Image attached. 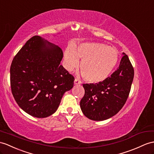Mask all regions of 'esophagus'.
<instances>
[{
  "mask_svg": "<svg viewBox=\"0 0 154 154\" xmlns=\"http://www.w3.org/2000/svg\"><path fill=\"white\" fill-rule=\"evenodd\" d=\"M80 80H78V79H75L74 80V85H78V84H80Z\"/></svg>",
  "mask_w": 154,
  "mask_h": 154,
  "instance_id": "34e87169",
  "label": "esophagus"
}]
</instances>
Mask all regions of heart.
Returning <instances> with one entry per match:
<instances>
[{"label":"heart","instance_id":"b5f03b06","mask_svg":"<svg viewBox=\"0 0 154 154\" xmlns=\"http://www.w3.org/2000/svg\"><path fill=\"white\" fill-rule=\"evenodd\" d=\"M66 69L71 71L82 59L80 70L84 79L91 84L105 80L117 64L118 53L116 49L100 42H87L74 49L68 48L65 51Z\"/></svg>","mask_w":154,"mask_h":154}]
</instances>
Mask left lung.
Here are the masks:
<instances>
[{
	"mask_svg": "<svg viewBox=\"0 0 154 154\" xmlns=\"http://www.w3.org/2000/svg\"><path fill=\"white\" fill-rule=\"evenodd\" d=\"M118 69L98 84H83L85 94L80 108L85 116L94 121H103L115 116L128 98L134 78L129 59L123 53Z\"/></svg>",
	"mask_w": 154,
	"mask_h": 154,
	"instance_id": "8db88e82",
	"label": "left lung"
}]
</instances>
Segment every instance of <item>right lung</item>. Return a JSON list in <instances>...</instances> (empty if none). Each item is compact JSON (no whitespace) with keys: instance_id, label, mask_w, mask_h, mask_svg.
Instances as JSON below:
<instances>
[{"instance_id":"1","label":"right lung","mask_w":154,"mask_h":154,"mask_svg":"<svg viewBox=\"0 0 154 154\" xmlns=\"http://www.w3.org/2000/svg\"><path fill=\"white\" fill-rule=\"evenodd\" d=\"M61 48L39 36L30 38L10 66L12 95L22 110L44 118L57 110L64 93L73 88L74 78L60 65Z\"/></svg>"}]
</instances>
